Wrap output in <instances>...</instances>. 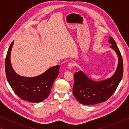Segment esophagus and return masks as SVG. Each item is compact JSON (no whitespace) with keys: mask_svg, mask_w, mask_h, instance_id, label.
<instances>
[{"mask_svg":"<svg viewBox=\"0 0 129 129\" xmlns=\"http://www.w3.org/2000/svg\"><path fill=\"white\" fill-rule=\"evenodd\" d=\"M74 66V63L73 62H69V64H68V66H67L68 69H71Z\"/></svg>","mask_w":129,"mask_h":129,"instance_id":"esophagus-1","label":"esophagus"}]
</instances>
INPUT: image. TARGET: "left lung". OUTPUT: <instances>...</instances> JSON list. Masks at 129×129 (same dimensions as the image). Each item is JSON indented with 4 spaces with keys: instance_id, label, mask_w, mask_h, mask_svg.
Wrapping results in <instances>:
<instances>
[{
    "instance_id": "1",
    "label": "left lung",
    "mask_w": 129,
    "mask_h": 129,
    "mask_svg": "<svg viewBox=\"0 0 129 129\" xmlns=\"http://www.w3.org/2000/svg\"><path fill=\"white\" fill-rule=\"evenodd\" d=\"M108 42L118 57V64L113 76L103 80L94 81L83 71L74 74L73 94L76 99L83 105H95L106 101L115 91L122 79L123 60L121 53L113 38L110 37Z\"/></svg>"
}]
</instances>
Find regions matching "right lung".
I'll return each mask as SVG.
<instances>
[{
	"mask_svg": "<svg viewBox=\"0 0 129 129\" xmlns=\"http://www.w3.org/2000/svg\"><path fill=\"white\" fill-rule=\"evenodd\" d=\"M14 41L8 49L5 61V68L8 83L18 96L29 102L40 103L46 99L50 93L51 87L59 74L60 65H56L34 77L19 75L13 69L10 54Z\"/></svg>",
	"mask_w": 129,
	"mask_h": 129,
	"instance_id": "obj_1",
	"label": "right lung"
}]
</instances>
